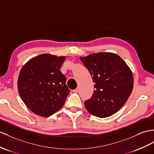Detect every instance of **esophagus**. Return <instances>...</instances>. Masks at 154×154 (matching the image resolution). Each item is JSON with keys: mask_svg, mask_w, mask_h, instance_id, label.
I'll return each instance as SVG.
<instances>
[{"mask_svg": "<svg viewBox=\"0 0 154 154\" xmlns=\"http://www.w3.org/2000/svg\"><path fill=\"white\" fill-rule=\"evenodd\" d=\"M78 91H79V89H78V88H77V89H76L73 90V92H74V93H78Z\"/></svg>", "mask_w": 154, "mask_h": 154, "instance_id": "esophagus-1", "label": "esophagus"}]
</instances>
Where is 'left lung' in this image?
Wrapping results in <instances>:
<instances>
[{"mask_svg": "<svg viewBox=\"0 0 154 154\" xmlns=\"http://www.w3.org/2000/svg\"><path fill=\"white\" fill-rule=\"evenodd\" d=\"M92 76L95 90L84 105L90 114L104 118L124 105L133 88V75L118 55L99 52L80 57Z\"/></svg>", "mask_w": 154, "mask_h": 154, "instance_id": "1", "label": "left lung"}]
</instances>
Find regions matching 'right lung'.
I'll list each match as a JSON object with an SVG mask.
<instances>
[{"label": "right lung", "instance_id": "1", "mask_svg": "<svg viewBox=\"0 0 154 154\" xmlns=\"http://www.w3.org/2000/svg\"><path fill=\"white\" fill-rule=\"evenodd\" d=\"M65 59L43 54L31 58L21 68L17 79L19 94L35 114L49 117L64 105L70 93L66 77L60 70Z\"/></svg>", "mask_w": 154, "mask_h": 154}]
</instances>
